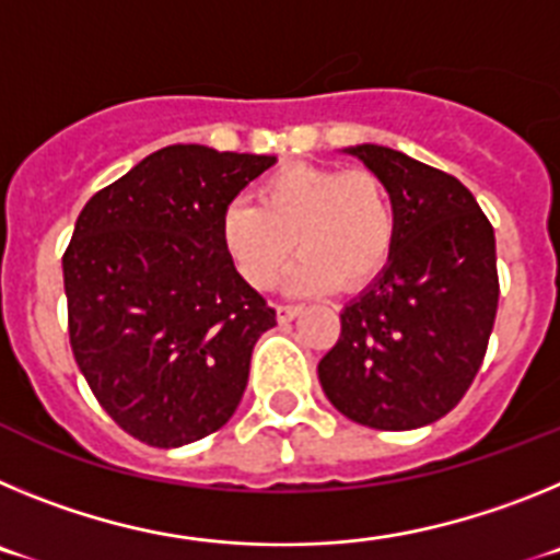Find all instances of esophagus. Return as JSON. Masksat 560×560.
I'll list each match as a JSON object with an SVG mask.
<instances>
[{
	"label": "esophagus",
	"mask_w": 560,
	"mask_h": 560,
	"mask_svg": "<svg viewBox=\"0 0 560 560\" xmlns=\"http://www.w3.org/2000/svg\"><path fill=\"white\" fill-rule=\"evenodd\" d=\"M296 314H300V305H277V319L280 323H291Z\"/></svg>",
	"instance_id": "obj_1"
}]
</instances>
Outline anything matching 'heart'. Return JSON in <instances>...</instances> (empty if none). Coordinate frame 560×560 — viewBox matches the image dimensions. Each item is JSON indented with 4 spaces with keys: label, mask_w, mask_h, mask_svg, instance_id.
Listing matches in <instances>:
<instances>
[{
    "label": "heart",
    "mask_w": 560,
    "mask_h": 560,
    "mask_svg": "<svg viewBox=\"0 0 560 560\" xmlns=\"http://www.w3.org/2000/svg\"><path fill=\"white\" fill-rule=\"evenodd\" d=\"M395 201L375 171L285 165L257 187V205L232 201L221 241L252 289L269 291L303 252L289 289H355L384 266L395 244Z\"/></svg>",
    "instance_id": "b5f03b06"
}]
</instances>
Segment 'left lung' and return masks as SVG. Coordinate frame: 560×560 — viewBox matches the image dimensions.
Wrapping results in <instances>:
<instances>
[{
	"instance_id": "8db88e82",
	"label": "left lung",
	"mask_w": 560,
	"mask_h": 560,
	"mask_svg": "<svg viewBox=\"0 0 560 560\" xmlns=\"http://www.w3.org/2000/svg\"><path fill=\"white\" fill-rule=\"evenodd\" d=\"M387 182L395 244L387 266L339 314L319 384L345 418L407 432L452 412L488 350L499 305L497 237L471 190L384 145H355Z\"/></svg>"
}]
</instances>
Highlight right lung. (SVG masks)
Here are the masks:
<instances>
[{
  "label": "right lung",
  "instance_id": "1",
  "mask_svg": "<svg viewBox=\"0 0 560 560\" xmlns=\"http://www.w3.org/2000/svg\"><path fill=\"white\" fill-rule=\"evenodd\" d=\"M275 156L167 145L97 190L63 252L69 345L108 418L156 448L219 432L275 308L235 271L221 215Z\"/></svg>",
  "mask_w": 560,
  "mask_h": 560
}]
</instances>
